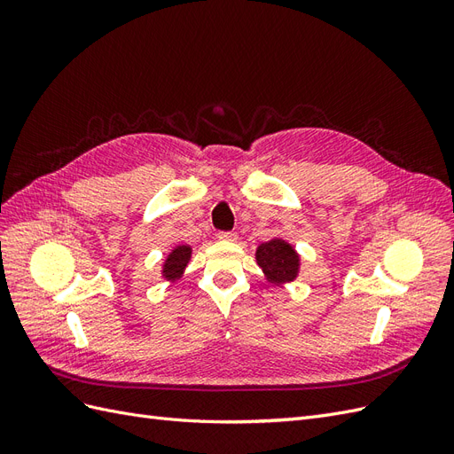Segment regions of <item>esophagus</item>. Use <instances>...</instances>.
<instances>
[{"mask_svg":"<svg viewBox=\"0 0 454 454\" xmlns=\"http://www.w3.org/2000/svg\"><path fill=\"white\" fill-rule=\"evenodd\" d=\"M217 239H219V240H229V242H232V240H237V232H232V231H219V232H217Z\"/></svg>","mask_w":454,"mask_h":454,"instance_id":"esophagus-1","label":"esophagus"}]
</instances>
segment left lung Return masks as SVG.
Returning a JSON list of instances; mask_svg holds the SVG:
<instances>
[{"label":"left lung","instance_id":"left-lung-1","mask_svg":"<svg viewBox=\"0 0 454 454\" xmlns=\"http://www.w3.org/2000/svg\"><path fill=\"white\" fill-rule=\"evenodd\" d=\"M257 265L263 269L265 277L272 284L294 282L299 272V255L282 239H272L261 244L255 252Z\"/></svg>","mask_w":454,"mask_h":454}]
</instances>
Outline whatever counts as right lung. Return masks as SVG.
Returning a JSON list of instances; mask_svg holds the SVG:
<instances>
[{
    "mask_svg": "<svg viewBox=\"0 0 454 454\" xmlns=\"http://www.w3.org/2000/svg\"><path fill=\"white\" fill-rule=\"evenodd\" d=\"M191 259V248L185 244L176 246V248L168 254L167 261L162 265V277L167 280H177L184 274L187 263Z\"/></svg>",
    "mask_w": 454,
    "mask_h": 454,
    "instance_id": "add662e5",
    "label": "right lung"
}]
</instances>
